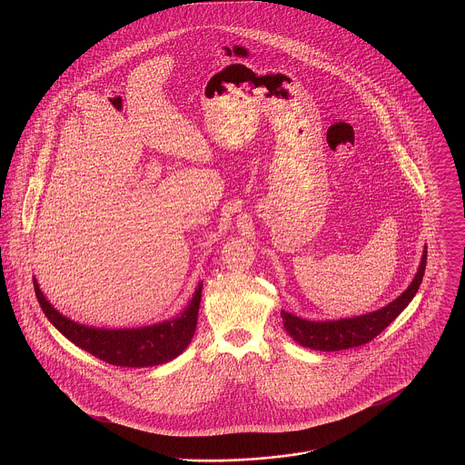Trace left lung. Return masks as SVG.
<instances>
[{"label":"left lung","mask_w":465,"mask_h":465,"mask_svg":"<svg viewBox=\"0 0 465 465\" xmlns=\"http://www.w3.org/2000/svg\"><path fill=\"white\" fill-rule=\"evenodd\" d=\"M425 263H427V245L423 247L420 266L411 284L406 288V291H402L394 302H391L381 309L373 310L362 315H355V317L334 319V321H309L282 310L281 317H282L284 328L296 343H300L302 347H309L312 351L334 352V351H345V349L364 345L383 331L413 300V296L420 288L421 279L425 273Z\"/></svg>","instance_id":"obj_1"}]
</instances>
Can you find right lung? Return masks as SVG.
I'll use <instances>...</instances> for the list:
<instances>
[{
    "label": "right lung",
    "instance_id": "right-lung-1",
    "mask_svg": "<svg viewBox=\"0 0 465 465\" xmlns=\"http://www.w3.org/2000/svg\"><path fill=\"white\" fill-rule=\"evenodd\" d=\"M35 292L54 328L64 334L71 343L95 355L97 359L124 368H146L165 364L183 354L190 345L199 319L202 281L188 305L173 319L143 328H95L80 324L63 315L46 300L36 277H33Z\"/></svg>",
    "mask_w": 465,
    "mask_h": 465
}]
</instances>
